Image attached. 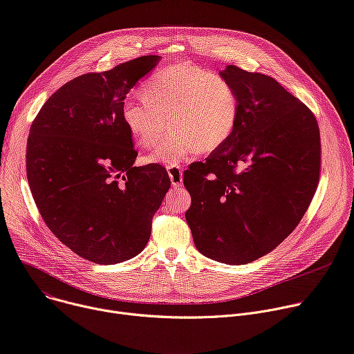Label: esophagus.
I'll list each match as a JSON object with an SVG mask.
<instances>
[{
  "label": "esophagus",
  "mask_w": 354,
  "mask_h": 354,
  "mask_svg": "<svg viewBox=\"0 0 354 354\" xmlns=\"http://www.w3.org/2000/svg\"><path fill=\"white\" fill-rule=\"evenodd\" d=\"M167 171L169 174V178H171V182H172L174 187H180L182 186V180H183L182 168L179 165H168Z\"/></svg>",
  "instance_id": "34e87169"
}]
</instances>
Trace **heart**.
<instances>
[{
	"label": "heart",
	"instance_id": "heart-1",
	"mask_svg": "<svg viewBox=\"0 0 354 354\" xmlns=\"http://www.w3.org/2000/svg\"><path fill=\"white\" fill-rule=\"evenodd\" d=\"M144 97H128L121 117L141 147H149L147 162L176 165L196 152L209 153L232 136L239 120L236 87L223 76L190 62H178L153 73L142 84Z\"/></svg>",
	"mask_w": 354,
	"mask_h": 354
}]
</instances>
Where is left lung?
I'll use <instances>...</instances> for the list:
<instances>
[{"instance_id":"obj_1","label":"left lung","mask_w":354,"mask_h":354,"mask_svg":"<svg viewBox=\"0 0 354 354\" xmlns=\"http://www.w3.org/2000/svg\"><path fill=\"white\" fill-rule=\"evenodd\" d=\"M240 113L229 140L183 172L185 217L196 248L243 266L272 251L299 224L320 175L313 113L275 79L229 65Z\"/></svg>"}]
</instances>
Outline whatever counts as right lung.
<instances>
[{"mask_svg":"<svg viewBox=\"0 0 354 354\" xmlns=\"http://www.w3.org/2000/svg\"><path fill=\"white\" fill-rule=\"evenodd\" d=\"M156 55L75 77L32 121L26 176L49 230L82 259L118 264L138 255L152 217L171 187L164 167H134L138 152L121 117L136 83Z\"/></svg>","mask_w":354,"mask_h":354,"instance_id":"add662e5","label":"right lung"}]
</instances>
